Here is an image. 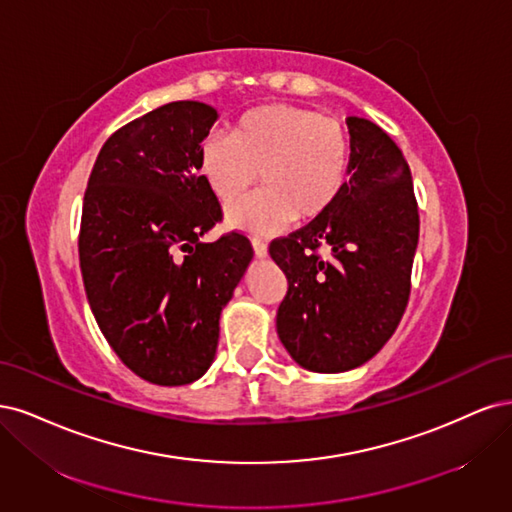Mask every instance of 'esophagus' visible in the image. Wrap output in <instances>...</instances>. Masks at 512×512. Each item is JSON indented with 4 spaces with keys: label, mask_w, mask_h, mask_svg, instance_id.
<instances>
[{
    "label": "esophagus",
    "mask_w": 512,
    "mask_h": 512,
    "mask_svg": "<svg viewBox=\"0 0 512 512\" xmlns=\"http://www.w3.org/2000/svg\"><path fill=\"white\" fill-rule=\"evenodd\" d=\"M251 244H253V251H255V255H257L259 259H263V257L268 255V246H266V242H263V240L253 238V240H251Z\"/></svg>",
    "instance_id": "1"
}]
</instances>
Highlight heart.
<instances>
[{"label": "heart", "mask_w": 512, "mask_h": 512, "mask_svg": "<svg viewBox=\"0 0 512 512\" xmlns=\"http://www.w3.org/2000/svg\"><path fill=\"white\" fill-rule=\"evenodd\" d=\"M351 166L344 127L319 112L270 104L236 121L232 136L210 134L200 172L221 202H234L257 176L263 187L227 208L232 229L270 236L293 219L312 221L342 193Z\"/></svg>", "instance_id": "b5f03b06"}]
</instances>
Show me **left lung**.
Instances as JSON below:
<instances>
[{"label": "left lung", "instance_id": "8db88e82", "mask_svg": "<svg viewBox=\"0 0 512 512\" xmlns=\"http://www.w3.org/2000/svg\"><path fill=\"white\" fill-rule=\"evenodd\" d=\"M351 166L321 217L270 244L287 276L276 332L295 364L336 374L359 368L398 327L410 293L419 210L408 163L376 123L349 117ZM325 245L330 255L314 251Z\"/></svg>", "mask_w": 512, "mask_h": 512}]
</instances>
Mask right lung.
I'll list each match as a JSON object with an SVG mask.
<instances>
[{"label": "right lung", "mask_w": 512, "mask_h": 512, "mask_svg": "<svg viewBox=\"0 0 512 512\" xmlns=\"http://www.w3.org/2000/svg\"><path fill=\"white\" fill-rule=\"evenodd\" d=\"M219 112L170 102L112 134L95 159L78 238L87 300L123 364L176 387L206 374L221 310L253 259L249 238L204 242L221 221L200 176V148Z\"/></svg>", "instance_id": "1"}]
</instances>
